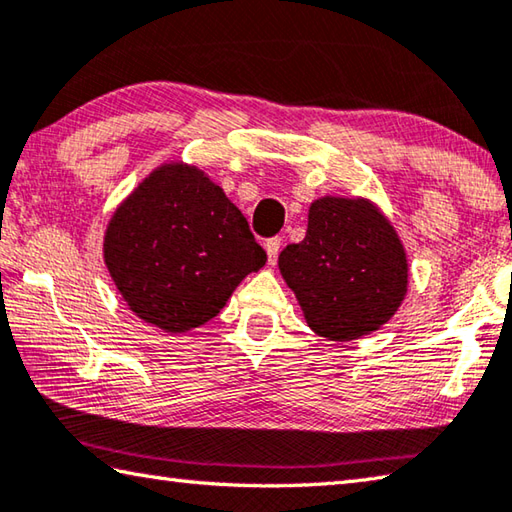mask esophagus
Listing matches in <instances>:
<instances>
[{"mask_svg":"<svg viewBox=\"0 0 512 512\" xmlns=\"http://www.w3.org/2000/svg\"><path fill=\"white\" fill-rule=\"evenodd\" d=\"M265 249H267V260H269V265H276L278 252H281V238H278V236L269 238L267 243H265Z\"/></svg>","mask_w":512,"mask_h":512,"instance_id":"1","label":"esophagus"}]
</instances>
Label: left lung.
<instances>
[{
    "label": "left lung",
    "instance_id": "8db88e82",
    "mask_svg": "<svg viewBox=\"0 0 512 512\" xmlns=\"http://www.w3.org/2000/svg\"><path fill=\"white\" fill-rule=\"evenodd\" d=\"M278 267L307 325L330 341L379 330L408 292V258L397 231L370 200L312 202L307 234L287 245Z\"/></svg>",
    "mask_w": 512,
    "mask_h": 512
}]
</instances>
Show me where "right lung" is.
<instances>
[{"label":"right lung","mask_w":512,"mask_h":512,"mask_svg":"<svg viewBox=\"0 0 512 512\" xmlns=\"http://www.w3.org/2000/svg\"><path fill=\"white\" fill-rule=\"evenodd\" d=\"M265 260L225 191L182 162L144 178L104 236V263L129 310L171 334L214 318Z\"/></svg>","instance_id":"obj_1"}]
</instances>
